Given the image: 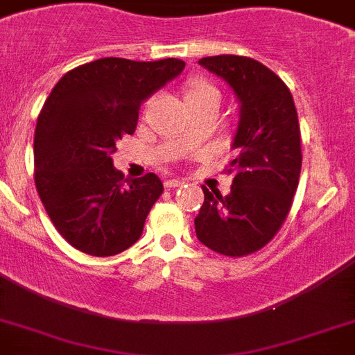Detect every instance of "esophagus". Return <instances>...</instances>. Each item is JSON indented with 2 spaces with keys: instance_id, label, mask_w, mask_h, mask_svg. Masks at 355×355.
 <instances>
[{
  "instance_id": "1",
  "label": "esophagus",
  "mask_w": 355,
  "mask_h": 355,
  "mask_svg": "<svg viewBox=\"0 0 355 355\" xmlns=\"http://www.w3.org/2000/svg\"><path fill=\"white\" fill-rule=\"evenodd\" d=\"M182 184H184V180H178V178H169V180H166V182H164V186L171 189V187H180Z\"/></svg>"
}]
</instances>
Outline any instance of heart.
Here are the masks:
<instances>
[{
  "mask_svg": "<svg viewBox=\"0 0 355 355\" xmlns=\"http://www.w3.org/2000/svg\"><path fill=\"white\" fill-rule=\"evenodd\" d=\"M211 93H218V91L213 87V85H209V83L202 82V80H195V82L189 85V89H187V100H189V98L206 96V94Z\"/></svg>",
  "mask_w": 355,
  "mask_h": 355,
  "instance_id": "obj_1",
  "label": "heart"
}]
</instances>
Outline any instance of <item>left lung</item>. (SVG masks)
<instances>
[{
  "label": "left lung",
  "mask_w": 355,
  "mask_h": 355,
  "mask_svg": "<svg viewBox=\"0 0 355 355\" xmlns=\"http://www.w3.org/2000/svg\"><path fill=\"white\" fill-rule=\"evenodd\" d=\"M198 63L233 89L241 103L226 197L202 186L195 233L204 246L243 257L266 246L292 207L301 175V129L290 89L277 74L246 56H207Z\"/></svg>",
  "instance_id": "8db88e82"
}]
</instances>
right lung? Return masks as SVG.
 I'll return each mask as SVG.
<instances>
[{"label":"right lung","instance_id":"right-lung-1","mask_svg":"<svg viewBox=\"0 0 355 355\" xmlns=\"http://www.w3.org/2000/svg\"><path fill=\"white\" fill-rule=\"evenodd\" d=\"M177 58H100L63 74L37 116L34 180L60 235L93 257H111L142 235L164 186L155 173L125 178L112 168L144 100L182 73Z\"/></svg>","mask_w":355,"mask_h":355}]
</instances>
